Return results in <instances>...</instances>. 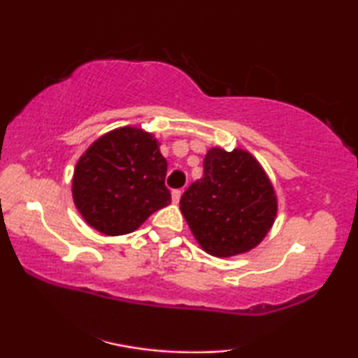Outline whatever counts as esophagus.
Instances as JSON below:
<instances>
[{
	"mask_svg": "<svg viewBox=\"0 0 358 358\" xmlns=\"http://www.w3.org/2000/svg\"><path fill=\"white\" fill-rule=\"evenodd\" d=\"M171 195H173V202L178 203L179 199H180V195H182V190L176 189V190H173V194H171Z\"/></svg>",
	"mask_w": 358,
	"mask_h": 358,
	"instance_id": "1",
	"label": "esophagus"
}]
</instances>
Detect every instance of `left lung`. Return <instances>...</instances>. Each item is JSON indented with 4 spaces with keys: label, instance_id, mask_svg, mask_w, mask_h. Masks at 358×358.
<instances>
[{
    "label": "left lung",
    "instance_id": "left-lung-1",
    "mask_svg": "<svg viewBox=\"0 0 358 358\" xmlns=\"http://www.w3.org/2000/svg\"><path fill=\"white\" fill-rule=\"evenodd\" d=\"M180 212L205 252L231 257L266 238L277 215L272 182L251 153L212 148L203 176L180 197Z\"/></svg>",
    "mask_w": 358,
    "mask_h": 358
}]
</instances>
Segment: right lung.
<instances>
[{
    "instance_id": "right-lung-1",
    "label": "right lung",
    "mask_w": 358,
    "mask_h": 358,
    "mask_svg": "<svg viewBox=\"0 0 358 358\" xmlns=\"http://www.w3.org/2000/svg\"><path fill=\"white\" fill-rule=\"evenodd\" d=\"M166 171L168 161L155 136L136 127H122L97 138L78 161L73 200L86 223L99 233H131L171 203Z\"/></svg>"
}]
</instances>
